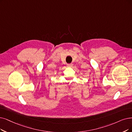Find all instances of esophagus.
<instances>
[{
  "label": "esophagus",
  "mask_w": 132,
  "mask_h": 132,
  "mask_svg": "<svg viewBox=\"0 0 132 132\" xmlns=\"http://www.w3.org/2000/svg\"><path fill=\"white\" fill-rule=\"evenodd\" d=\"M67 67H72V63H71V64H67Z\"/></svg>",
  "instance_id": "1"
}]
</instances>
